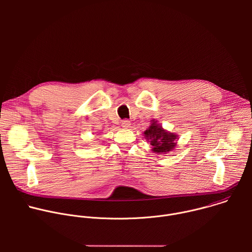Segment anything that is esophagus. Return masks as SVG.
Wrapping results in <instances>:
<instances>
[{"mask_svg":"<svg viewBox=\"0 0 252 252\" xmlns=\"http://www.w3.org/2000/svg\"><path fill=\"white\" fill-rule=\"evenodd\" d=\"M130 122L128 121V120H125V121H123L122 122V126L124 127V128H128V127H130Z\"/></svg>","mask_w":252,"mask_h":252,"instance_id":"1","label":"esophagus"}]
</instances>
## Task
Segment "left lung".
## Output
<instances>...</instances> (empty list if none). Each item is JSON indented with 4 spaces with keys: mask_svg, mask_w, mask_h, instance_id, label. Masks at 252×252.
<instances>
[{
    "mask_svg": "<svg viewBox=\"0 0 252 252\" xmlns=\"http://www.w3.org/2000/svg\"><path fill=\"white\" fill-rule=\"evenodd\" d=\"M145 136L148 140H150L151 145L153 146V152L158 154H166L172 151L176 146L175 140L177 135L164 130L162 126L155 120L145 131Z\"/></svg>",
    "mask_w": 252,
    "mask_h": 252,
    "instance_id": "1",
    "label": "left lung"
}]
</instances>
